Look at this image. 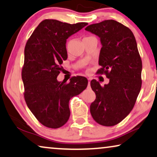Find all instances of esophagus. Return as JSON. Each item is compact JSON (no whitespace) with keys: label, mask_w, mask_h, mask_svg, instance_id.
<instances>
[{"label":"esophagus","mask_w":157,"mask_h":157,"mask_svg":"<svg viewBox=\"0 0 157 157\" xmlns=\"http://www.w3.org/2000/svg\"><path fill=\"white\" fill-rule=\"evenodd\" d=\"M88 88H90V79L89 78L88 79V86H87Z\"/></svg>","instance_id":"esophagus-1"}]
</instances>
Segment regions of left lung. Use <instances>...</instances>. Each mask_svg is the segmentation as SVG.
<instances>
[{
	"label": "left lung",
	"instance_id": "8db88e82",
	"mask_svg": "<svg viewBox=\"0 0 157 157\" xmlns=\"http://www.w3.org/2000/svg\"><path fill=\"white\" fill-rule=\"evenodd\" d=\"M85 30L100 38L98 73H105L109 79L104 87L95 79L90 82L96 94L90 113L98 124L111 127L133 109L142 87V59L133 33L122 23L106 20L88 25Z\"/></svg>",
	"mask_w": 157,
	"mask_h": 157
}]
</instances>
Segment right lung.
<instances>
[{
    "instance_id": "obj_1",
    "label": "right lung",
    "mask_w": 157,
    "mask_h": 157,
    "mask_svg": "<svg viewBox=\"0 0 157 157\" xmlns=\"http://www.w3.org/2000/svg\"><path fill=\"white\" fill-rule=\"evenodd\" d=\"M87 25L44 20L25 45L22 70L24 98L33 115L47 127L57 129L67 122L70 100L87 86L85 77H73L68 84L57 79L60 65L67 58V39Z\"/></svg>"
}]
</instances>
